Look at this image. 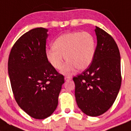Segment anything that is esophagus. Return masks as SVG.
I'll return each instance as SVG.
<instances>
[{"instance_id": "34e87169", "label": "esophagus", "mask_w": 131, "mask_h": 131, "mask_svg": "<svg viewBox=\"0 0 131 131\" xmlns=\"http://www.w3.org/2000/svg\"><path fill=\"white\" fill-rule=\"evenodd\" d=\"M71 77H69V76H66V77H64L65 81H69V80H71Z\"/></svg>"}]
</instances>
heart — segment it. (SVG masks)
I'll list each match as a JSON object with an SVG mask.
<instances>
[{
	"label": "heart",
	"mask_w": 131,
	"mask_h": 131,
	"mask_svg": "<svg viewBox=\"0 0 131 131\" xmlns=\"http://www.w3.org/2000/svg\"><path fill=\"white\" fill-rule=\"evenodd\" d=\"M54 48L47 50V58L56 69L62 67L64 56L68 61L62 69L63 74H71L76 68L86 69L93 60L96 51V41L88 32H73L62 35L56 39Z\"/></svg>",
	"instance_id": "obj_1"
}]
</instances>
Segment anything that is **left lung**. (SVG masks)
<instances>
[{
	"label": "left lung",
	"instance_id": "8db88e82",
	"mask_svg": "<svg viewBox=\"0 0 131 131\" xmlns=\"http://www.w3.org/2000/svg\"><path fill=\"white\" fill-rule=\"evenodd\" d=\"M97 46L91 65L73 78L77 106L89 116L107 112L115 102L121 84V58L110 35L96 27Z\"/></svg>",
	"mask_w": 131,
	"mask_h": 131
}]
</instances>
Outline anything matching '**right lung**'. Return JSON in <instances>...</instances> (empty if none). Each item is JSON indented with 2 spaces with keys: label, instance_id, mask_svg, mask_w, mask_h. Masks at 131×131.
<instances>
[{
  "label": "right lung",
  "instance_id": "obj_1",
  "mask_svg": "<svg viewBox=\"0 0 131 131\" xmlns=\"http://www.w3.org/2000/svg\"><path fill=\"white\" fill-rule=\"evenodd\" d=\"M48 29H33L19 38L9 55L8 75L15 100L32 117L50 116L58 104L63 75L48 62L46 52Z\"/></svg>",
  "mask_w": 131,
  "mask_h": 131
}]
</instances>
